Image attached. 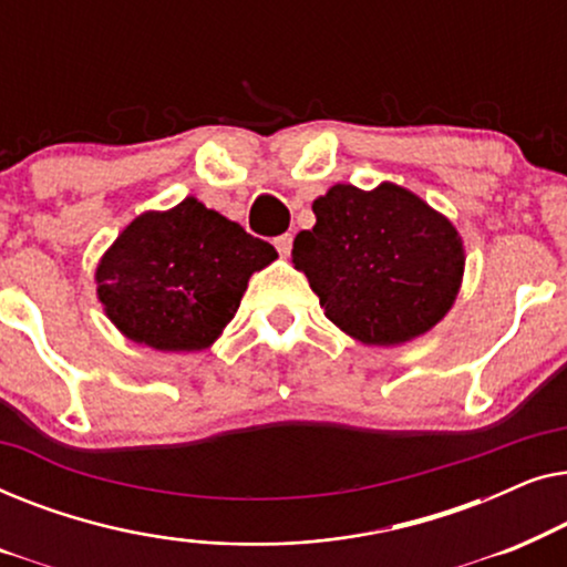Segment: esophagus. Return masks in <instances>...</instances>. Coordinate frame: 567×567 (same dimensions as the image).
I'll list each match as a JSON object with an SVG mask.
<instances>
[{
	"label": "esophagus",
	"instance_id": "obj_1",
	"mask_svg": "<svg viewBox=\"0 0 567 567\" xmlns=\"http://www.w3.org/2000/svg\"><path fill=\"white\" fill-rule=\"evenodd\" d=\"M274 245H276V250H278V255H281V258H286V255H289V252H291L293 237L289 235V231H286V235H281V237H276V239H274Z\"/></svg>",
	"mask_w": 567,
	"mask_h": 567
}]
</instances>
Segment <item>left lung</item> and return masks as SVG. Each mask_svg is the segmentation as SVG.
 Wrapping results in <instances>:
<instances>
[{"label":"left lung","instance_id":"obj_1","mask_svg":"<svg viewBox=\"0 0 567 567\" xmlns=\"http://www.w3.org/2000/svg\"><path fill=\"white\" fill-rule=\"evenodd\" d=\"M317 224L293 239L324 317L369 346L429 332L460 291L464 247L446 216L400 185H332L312 204Z\"/></svg>","mask_w":567,"mask_h":567}]
</instances>
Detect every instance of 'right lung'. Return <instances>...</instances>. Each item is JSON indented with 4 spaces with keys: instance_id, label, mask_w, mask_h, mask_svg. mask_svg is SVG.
<instances>
[{
    "instance_id": "obj_1",
    "label": "right lung",
    "mask_w": 567,
    "mask_h": 567,
    "mask_svg": "<svg viewBox=\"0 0 567 567\" xmlns=\"http://www.w3.org/2000/svg\"><path fill=\"white\" fill-rule=\"evenodd\" d=\"M276 247L196 198L142 214L100 260L95 281L123 336L157 351H200L235 317L255 270Z\"/></svg>"
}]
</instances>
